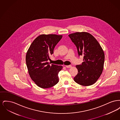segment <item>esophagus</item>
I'll use <instances>...</instances> for the list:
<instances>
[{
  "mask_svg": "<svg viewBox=\"0 0 120 120\" xmlns=\"http://www.w3.org/2000/svg\"><path fill=\"white\" fill-rule=\"evenodd\" d=\"M65 67L67 68H71L72 66L71 65H66V66H65Z\"/></svg>",
  "mask_w": 120,
  "mask_h": 120,
  "instance_id": "obj_1",
  "label": "esophagus"
}]
</instances>
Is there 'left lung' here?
<instances>
[{
    "label": "left lung",
    "instance_id": "left-lung-1",
    "mask_svg": "<svg viewBox=\"0 0 120 120\" xmlns=\"http://www.w3.org/2000/svg\"><path fill=\"white\" fill-rule=\"evenodd\" d=\"M68 36L76 46L79 56H84V62L75 66L78 74L74 81L81 86L92 85L103 72L105 59L103 49L96 39L88 32H75Z\"/></svg>",
    "mask_w": 120,
    "mask_h": 120
}]
</instances>
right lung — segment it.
Listing matches in <instances>:
<instances>
[{"instance_id":"add662e5","label":"right lung","mask_w":120,"mask_h":120,"mask_svg":"<svg viewBox=\"0 0 120 120\" xmlns=\"http://www.w3.org/2000/svg\"><path fill=\"white\" fill-rule=\"evenodd\" d=\"M62 37V35L41 34L34 39L26 52V61L29 74L40 88H51L59 81L58 74L63 67L50 65L48 61Z\"/></svg>"}]
</instances>
